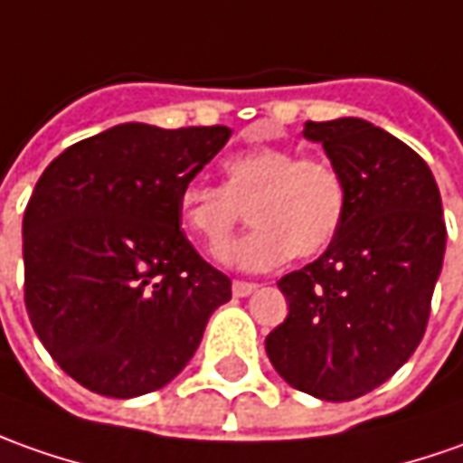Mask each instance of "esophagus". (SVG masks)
Listing matches in <instances>:
<instances>
[{
	"mask_svg": "<svg viewBox=\"0 0 463 463\" xmlns=\"http://www.w3.org/2000/svg\"><path fill=\"white\" fill-rule=\"evenodd\" d=\"M257 288H260L257 282H247V280H234V282H232V293H234L237 298L252 296Z\"/></svg>",
	"mask_w": 463,
	"mask_h": 463,
	"instance_id": "esophagus-1",
	"label": "esophagus"
}]
</instances>
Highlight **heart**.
I'll use <instances>...</instances> for the list:
<instances>
[{
	"instance_id": "obj_1",
	"label": "heart",
	"mask_w": 463,
	"mask_h": 463,
	"mask_svg": "<svg viewBox=\"0 0 463 463\" xmlns=\"http://www.w3.org/2000/svg\"><path fill=\"white\" fill-rule=\"evenodd\" d=\"M224 185L191 181L178 194L183 229L211 254L229 244L250 211L254 229L224 252L239 269H269L293 254L311 260L336 239L346 213V185L326 157L288 147H252L226 157Z\"/></svg>"
}]
</instances>
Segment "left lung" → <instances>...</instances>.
<instances>
[{"label": "left lung", "instance_id": "1", "mask_svg": "<svg viewBox=\"0 0 463 463\" xmlns=\"http://www.w3.org/2000/svg\"><path fill=\"white\" fill-rule=\"evenodd\" d=\"M346 185V213L318 260L278 280L288 318L265 339L272 367L313 398L344 402L390 380L423 339L446 252L426 160L354 117L306 122Z\"/></svg>", "mask_w": 463, "mask_h": 463}]
</instances>
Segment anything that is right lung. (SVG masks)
<instances>
[{"instance_id": "right-lung-1", "label": "right lung", "mask_w": 463, "mask_h": 463, "mask_svg": "<svg viewBox=\"0 0 463 463\" xmlns=\"http://www.w3.org/2000/svg\"><path fill=\"white\" fill-rule=\"evenodd\" d=\"M229 127L117 124L61 152L22 219L24 306L65 374L137 398L181 374L232 280L185 239L178 194Z\"/></svg>"}]
</instances>
